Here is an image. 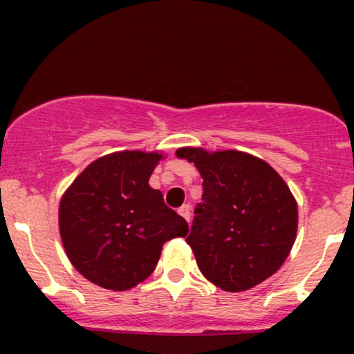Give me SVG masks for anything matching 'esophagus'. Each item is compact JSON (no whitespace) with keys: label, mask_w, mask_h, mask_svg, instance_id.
I'll list each match as a JSON object with an SVG mask.
<instances>
[{"label":"esophagus","mask_w":354,"mask_h":354,"mask_svg":"<svg viewBox=\"0 0 354 354\" xmlns=\"http://www.w3.org/2000/svg\"><path fill=\"white\" fill-rule=\"evenodd\" d=\"M178 213H180L181 216L189 223V218H191V206L189 205H183L181 208H180V211H178Z\"/></svg>","instance_id":"34e87169"}]
</instances>
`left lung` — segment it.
Instances as JSON below:
<instances>
[{"mask_svg":"<svg viewBox=\"0 0 354 354\" xmlns=\"http://www.w3.org/2000/svg\"><path fill=\"white\" fill-rule=\"evenodd\" d=\"M203 178L186 243L203 276L230 293L246 291L281 268L298 230V206L266 161L226 149L181 148Z\"/></svg>","mask_w":354,"mask_h":354,"instance_id":"left-lung-1","label":"left lung"}]
</instances>
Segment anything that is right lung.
I'll use <instances>...</instances> for the list:
<instances>
[{"mask_svg": "<svg viewBox=\"0 0 354 354\" xmlns=\"http://www.w3.org/2000/svg\"><path fill=\"white\" fill-rule=\"evenodd\" d=\"M160 153L120 151L93 161L59 203V234L71 265L104 290L126 291L153 273L166 241L188 223L148 185Z\"/></svg>", "mask_w": 354, "mask_h": 354, "instance_id": "1", "label": "right lung"}]
</instances>
